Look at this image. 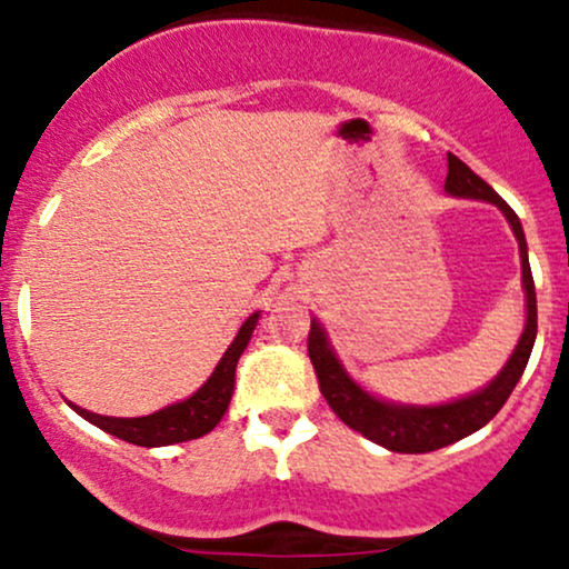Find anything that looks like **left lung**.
Instances as JSON below:
<instances>
[{"label": "left lung", "mask_w": 569, "mask_h": 569, "mask_svg": "<svg viewBox=\"0 0 569 569\" xmlns=\"http://www.w3.org/2000/svg\"><path fill=\"white\" fill-rule=\"evenodd\" d=\"M449 171H447V189L455 198H471V200H487L498 206L502 217L508 219L511 230L519 240L521 253V286L527 293V323L521 331L519 345L508 358L506 367L495 377L487 388L479 393L457 398L452 403H439V407H403V403H390L382 398H375L358 382L350 380L348 371L342 369L339 358L331 350L329 339H326L323 326L312 321L310 337H307V352H310L312 369H316L318 388L329 407L345 426L358 430L367 436L369 441L380 443V447L390 449V452L403 455H422L436 452V449L455 443L466 436L476 433L485 428L489 420L502 409L508 396L513 393L516 382L525 375L527 361L535 345V335H538V302H535V280L530 270V259H527V240L521 221L513 213V208L487 184L481 176H476L471 168L466 166L455 154H447Z\"/></svg>", "instance_id": "1"}]
</instances>
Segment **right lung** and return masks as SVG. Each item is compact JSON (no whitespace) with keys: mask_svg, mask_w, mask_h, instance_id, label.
Here are the masks:
<instances>
[{"mask_svg":"<svg viewBox=\"0 0 569 569\" xmlns=\"http://www.w3.org/2000/svg\"><path fill=\"white\" fill-rule=\"evenodd\" d=\"M257 321L259 312L246 318V323L240 326L238 337L232 339V345L221 356L213 375L208 377L198 393L184 398V401L171 403V407L147 417H103L82 407H74V403H69V407L88 422H93L96 428L107 430V433L128 443H139V447H168V443L200 439V436L211 433L219 426L227 407H230L234 390V367H238V358L243 356Z\"/></svg>","mask_w":569,"mask_h":569,"instance_id":"right-lung-1","label":"right lung"}]
</instances>
